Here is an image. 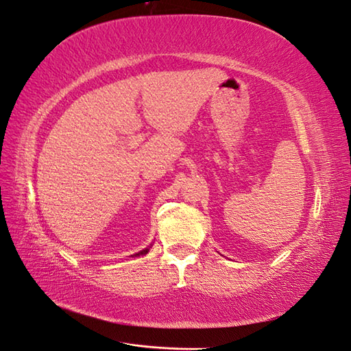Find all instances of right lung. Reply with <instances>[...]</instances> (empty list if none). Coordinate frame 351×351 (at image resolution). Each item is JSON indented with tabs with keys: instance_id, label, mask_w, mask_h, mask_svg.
I'll return each instance as SVG.
<instances>
[{
	"instance_id": "add662e5",
	"label": "right lung",
	"mask_w": 351,
	"mask_h": 351,
	"mask_svg": "<svg viewBox=\"0 0 351 351\" xmlns=\"http://www.w3.org/2000/svg\"><path fill=\"white\" fill-rule=\"evenodd\" d=\"M147 252H149V249H143L141 252H138V254H135V256H139V255H145Z\"/></svg>"
}]
</instances>
